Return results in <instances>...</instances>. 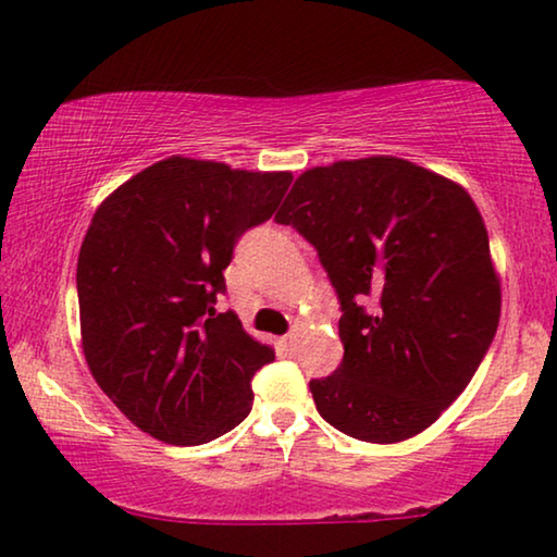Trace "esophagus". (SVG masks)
<instances>
[{"mask_svg":"<svg viewBox=\"0 0 557 557\" xmlns=\"http://www.w3.org/2000/svg\"><path fill=\"white\" fill-rule=\"evenodd\" d=\"M297 337H300V335H297V330H293L289 335L282 337V347H285L287 352H295L297 350Z\"/></svg>","mask_w":557,"mask_h":557,"instance_id":"34e87169","label":"esophagus"}]
</instances>
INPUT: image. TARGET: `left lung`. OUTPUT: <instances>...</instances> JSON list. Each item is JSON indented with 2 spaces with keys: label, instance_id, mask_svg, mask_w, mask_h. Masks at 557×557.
<instances>
[{
  "label": "left lung",
  "instance_id": "left-lung-1",
  "mask_svg": "<svg viewBox=\"0 0 557 557\" xmlns=\"http://www.w3.org/2000/svg\"><path fill=\"white\" fill-rule=\"evenodd\" d=\"M335 287L339 368L310 380L318 412L364 443H400L458 400L500 320L491 239L460 185L400 157L297 177L275 214Z\"/></svg>",
  "mask_w": 557,
  "mask_h": 557
}]
</instances>
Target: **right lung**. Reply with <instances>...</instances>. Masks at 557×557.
Listing matches in <instances>:
<instances>
[{"mask_svg": "<svg viewBox=\"0 0 557 557\" xmlns=\"http://www.w3.org/2000/svg\"><path fill=\"white\" fill-rule=\"evenodd\" d=\"M293 174L168 157L99 205L77 260L82 347L104 395L170 445H202L252 410L275 350L218 312L237 239L277 210Z\"/></svg>", "mask_w": 557, "mask_h": 557, "instance_id": "obj_1", "label": "right lung"}]
</instances>
